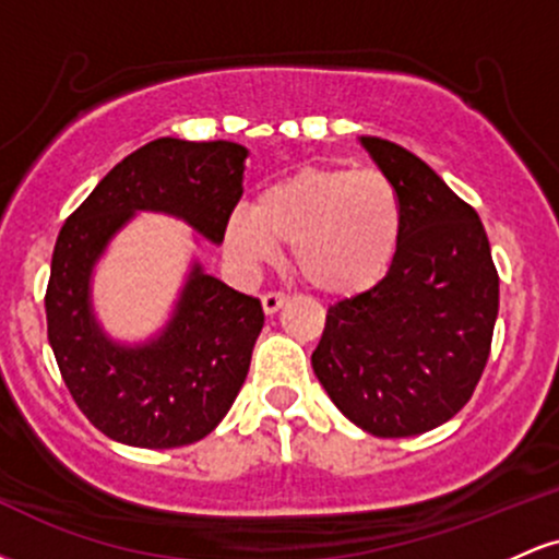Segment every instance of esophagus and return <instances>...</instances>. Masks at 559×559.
<instances>
[{
	"label": "esophagus",
	"mask_w": 559,
	"mask_h": 559,
	"mask_svg": "<svg viewBox=\"0 0 559 559\" xmlns=\"http://www.w3.org/2000/svg\"><path fill=\"white\" fill-rule=\"evenodd\" d=\"M286 301H288L286 292H267L262 294V310H265L267 316H273V312H278Z\"/></svg>",
	"instance_id": "1"
}]
</instances>
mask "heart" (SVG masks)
Masks as SVG:
<instances>
[{
  "label": "heart",
  "mask_w": 559,
  "mask_h": 559,
  "mask_svg": "<svg viewBox=\"0 0 559 559\" xmlns=\"http://www.w3.org/2000/svg\"><path fill=\"white\" fill-rule=\"evenodd\" d=\"M404 207L394 181L376 168H301L236 207L226 247L241 265H265L294 247V267L333 297L373 288L402 241Z\"/></svg>",
  "instance_id": "b5f03b06"
}]
</instances>
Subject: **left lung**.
Segmentation results:
<instances>
[{"mask_svg":"<svg viewBox=\"0 0 559 559\" xmlns=\"http://www.w3.org/2000/svg\"><path fill=\"white\" fill-rule=\"evenodd\" d=\"M360 141L400 191L402 241L373 288L329 307L312 370L355 426L402 439L454 418L476 391L499 275L471 204L404 146Z\"/></svg>","mask_w":559,"mask_h":559,"instance_id":"1","label":"left lung"}]
</instances>
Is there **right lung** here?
Returning a JSON list of instances; mask_svg holds the SVG:
<instances>
[{"label": "right lung", "mask_w": 559, "mask_h": 559, "mask_svg": "<svg viewBox=\"0 0 559 559\" xmlns=\"http://www.w3.org/2000/svg\"><path fill=\"white\" fill-rule=\"evenodd\" d=\"M247 155L234 141H150L96 183L57 236L44 297L49 344L81 413L120 444L170 449L213 431L249 373L265 312L194 262L163 333L115 344L88 299L96 260L139 210L181 217L221 243Z\"/></svg>", "instance_id": "1"}]
</instances>
